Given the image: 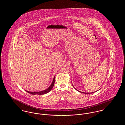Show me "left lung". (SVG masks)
<instances>
[{"label":"left lung","mask_w":125,"mask_h":125,"mask_svg":"<svg viewBox=\"0 0 125 125\" xmlns=\"http://www.w3.org/2000/svg\"><path fill=\"white\" fill-rule=\"evenodd\" d=\"M72 85H73V87H74V86H73V84H72ZM74 88L75 89H76V90H77V91H78L79 92H81V93H84V94H90V93H93V92H92V93H91H91H85V92H81V91H79V90H78L77 89H75V88L74 87Z\"/></svg>","instance_id":"obj_1"}]
</instances>
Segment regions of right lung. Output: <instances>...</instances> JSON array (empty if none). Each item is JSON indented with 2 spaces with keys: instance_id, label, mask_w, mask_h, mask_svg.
<instances>
[{
  "instance_id": "1",
  "label": "right lung",
  "mask_w": 125,
  "mask_h": 125,
  "mask_svg": "<svg viewBox=\"0 0 125 125\" xmlns=\"http://www.w3.org/2000/svg\"><path fill=\"white\" fill-rule=\"evenodd\" d=\"M55 75L54 77L52 83L51 84V85L47 89H45L43 91H39V92H30V91L26 90V91H27V92H28L29 93H30L32 95H36V94H37V95H43V94L48 93V92H49L52 89V88L53 87L54 83H55Z\"/></svg>"
}]
</instances>
